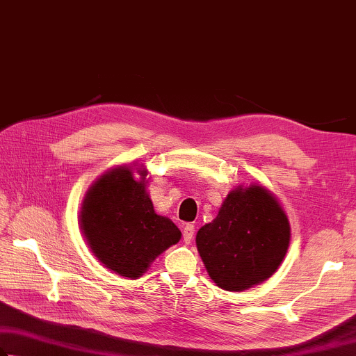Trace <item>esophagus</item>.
Wrapping results in <instances>:
<instances>
[{"mask_svg": "<svg viewBox=\"0 0 356 356\" xmlns=\"http://www.w3.org/2000/svg\"><path fill=\"white\" fill-rule=\"evenodd\" d=\"M194 234H195V227L194 225H191V223L184 225V228H183V241L186 242V244H191L192 239H194Z\"/></svg>", "mask_w": 356, "mask_h": 356, "instance_id": "1", "label": "esophagus"}]
</instances>
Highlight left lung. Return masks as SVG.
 <instances>
[{"label":"left lung","instance_id":"8db88e82","mask_svg":"<svg viewBox=\"0 0 356 356\" xmlns=\"http://www.w3.org/2000/svg\"><path fill=\"white\" fill-rule=\"evenodd\" d=\"M291 228L277 198L261 186L229 192L216 219L197 233L213 282L244 291L269 278L288 252Z\"/></svg>","mask_w":356,"mask_h":356}]
</instances>
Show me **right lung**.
Instances as JSON below:
<instances>
[{
    "label": "right lung",
    "mask_w": 356,
    "mask_h": 356,
    "mask_svg": "<svg viewBox=\"0 0 356 356\" xmlns=\"http://www.w3.org/2000/svg\"><path fill=\"white\" fill-rule=\"evenodd\" d=\"M79 219L95 257L128 278L142 275L158 254L181 238L170 219L154 213L143 178L136 181L127 167L98 178L87 192Z\"/></svg>",
    "instance_id": "obj_1"
}]
</instances>
